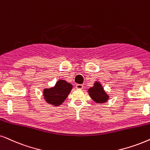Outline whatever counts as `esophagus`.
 <instances>
[{"instance_id":"34e87169","label":"esophagus","mask_w":150,"mask_h":150,"mask_svg":"<svg viewBox=\"0 0 150 150\" xmlns=\"http://www.w3.org/2000/svg\"><path fill=\"white\" fill-rule=\"evenodd\" d=\"M83 87H84V86H83L82 84H77L76 85V88H77V89H82Z\"/></svg>"}]
</instances>
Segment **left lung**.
<instances>
[{"instance_id": "obj_1", "label": "left lung", "mask_w": 150, "mask_h": 150, "mask_svg": "<svg viewBox=\"0 0 150 150\" xmlns=\"http://www.w3.org/2000/svg\"><path fill=\"white\" fill-rule=\"evenodd\" d=\"M88 94L96 103H105L109 99V96L106 93L100 83L98 81L95 82L94 86L88 89Z\"/></svg>"}]
</instances>
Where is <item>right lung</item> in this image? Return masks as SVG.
Masks as SVG:
<instances>
[{
  "mask_svg": "<svg viewBox=\"0 0 150 150\" xmlns=\"http://www.w3.org/2000/svg\"><path fill=\"white\" fill-rule=\"evenodd\" d=\"M73 85L64 80H59L55 86L50 88H45L43 91V96L45 101L48 104L54 106H59L63 103L68 97Z\"/></svg>",
  "mask_w": 150,
  "mask_h": 150,
  "instance_id": "obj_1",
  "label": "right lung"
}]
</instances>
